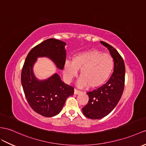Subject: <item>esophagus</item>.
Wrapping results in <instances>:
<instances>
[{"instance_id":"1","label":"esophagus","mask_w":146,"mask_h":146,"mask_svg":"<svg viewBox=\"0 0 146 146\" xmlns=\"http://www.w3.org/2000/svg\"><path fill=\"white\" fill-rule=\"evenodd\" d=\"M74 94L75 95H79L80 94H81V92L79 91V90H77L76 89H74Z\"/></svg>"}]
</instances>
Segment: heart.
Wrapping results in <instances>:
<instances>
[{"instance_id":"obj_1","label":"heart","mask_w":146,"mask_h":146,"mask_svg":"<svg viewBox=\"0 0 146 146\" xmlns=\"http://www.w3.org/2000/svg\"><path fill=\"white\" fill-rule=\"evenodd\" d=\"M113 68L111 56L98 50H90L79 53L74 57L72 62L66 60L63 76L67 82H70L80 70V77L77 86L82 88L87 85L90 88L101 86L108 80Z\"/></svg>"}]
</instances>
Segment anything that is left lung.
<instances>
[{
    "mask_svg": "<svg viewBox=\"0 0 146 146\" xmlns=\"http://www.w3.org/2000/svg\"><path fill=\"white\" fill-rule=\"evenodd\" d=\"M108 48L113 59L114 69L105 84L97 90L87 93L89 100L82 108L84 115L92 119H101L111 113L121 97L125 78V66L122 57L116 49L104 41H100Z\"/></svg>",
    "mask_w": 146,
    "mask_h": 146,
    "instance_id": "8db88e82",
    "label": "left lung"
}]
</instances>
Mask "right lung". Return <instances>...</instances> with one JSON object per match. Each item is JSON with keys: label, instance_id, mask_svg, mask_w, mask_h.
<instances>
[{"label": "right lung", "instance_id": "1", "mask_svg": "<svg viewBox=\"0 0 146 146\" xmlns=\"http://www.w3.org/2000/svg\"><path fill=\"white\" fill-rule=\"evenodd\" d=\"M65 42L49 38L35 46L28 53L22 71L21 81L28 103L35 112L45 117L57 115L74 88L62 82L57 73L45 80H39L33 72L38 58L46 57L62 70L66 61Z\"/></svg>", "mask_w": 146, "mask_h": 146}]
</instances>
